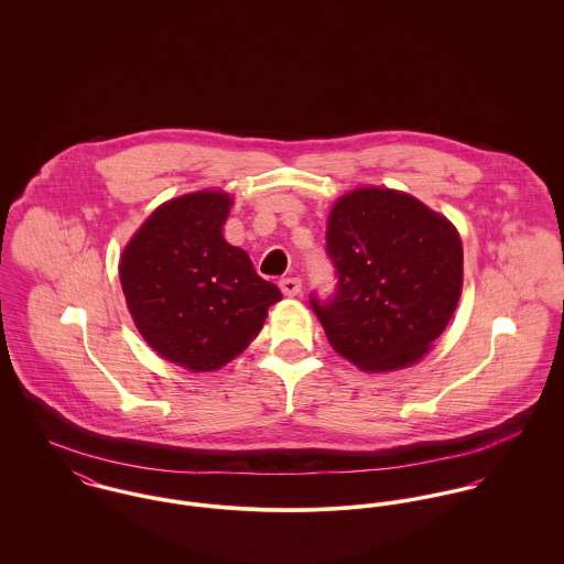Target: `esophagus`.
Segmentation results:
<instances>
[{
    "label": "esophagus",
    "instance_id": "esophagus-1",
    "mask_svg": "<svg viewBox=\"0 0 564 564\" xmlns=\"http://www.w3.org/2000/svg\"><path fill=\"white\" fill-rule=\"evenodd\" d=\"M280 289H282V293L286 297H295L302 291V280L300 278H282L280 280Z\"/></svg>",
    "mask_w": 564,
    "mask_h": 564
}]
</instances>
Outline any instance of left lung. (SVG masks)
I'll return each instance as SVG.
<instances>
[{
    "label": "left lung",
    "mask_w": 564,
    "mask_h": 564,
    "mask_svg": "<svg viewBox=\"0 0 564 564\" xmlns=\"http://www.w3.org/2000/svg\"><path fill=\"white\" fill-rule=\"evenodd\" d=\"M325 253L336 273L327 300L311 295L329 345L365 371L416 362L452 319L463 291L456 228L419 199L389 188L340 197Z\"/></svg>",
    "instance_id": "8db88e82"
}]
</instances>
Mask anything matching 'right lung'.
<instances>
[{
    "label": "right lung",
    "instance_id": "add662e5",
    "mask_svg": "<svg viewBox=\"0 0 564 564\" xmlns=\"http://www.w3.org/2000/svg\"><path fill=\"white\" fill-rule=\"evenodd\" d=\"M232 199L191 193L162 204L128 242L119 278L130 315L162 358L213 371L256 338L282 300L221 228Z\"/></svg>",
    "mask_w": 564,
    "mask_h": 564
}]
</instances>
